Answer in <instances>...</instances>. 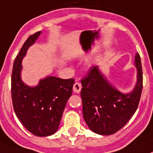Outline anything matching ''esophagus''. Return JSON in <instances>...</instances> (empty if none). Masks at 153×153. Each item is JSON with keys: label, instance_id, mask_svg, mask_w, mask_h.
<instances>
[{"label": "esophagus", "instance_id": "obj_1", "mask_svg": "<svg viewBox=\"0 0 153 153\" xmlns=\"http://www.w3.org/2000/svg\"><path fill=\"white\" fill-rule=\"evenodd\" d=\"M81 89H82V85L79 82H75L74 84V86H73V91L74 93H79L81 91Z\"/></svg>", "mask_w": 153, "mask_h": 153}]
</instances>
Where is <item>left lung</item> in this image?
Masks as SVG:
<instances>
[{"label":"left lung","instance_id":"left-lung-1","mask_svg":"<svg viewBox=\"0 0 153 153\" xmlns=\"http://www.w3.org/2000/svg\"><path fill=\"white\" fill-rule=\"evenodd\" d=\"M134 65L137 80L128 93L122 92L112 85L98 65L93 66L88 76L82 80L83 117L93 132L105 135L115 133L135 112L143 90V69L139 53L135 54Z\"/></svg>","mask_w":153,"mask_h":153}]
</instances>
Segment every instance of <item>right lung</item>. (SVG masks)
<instances>
[{
    "label": "right lung",
    "instance_id": "1",
    "mask_svg": "<svg viewBox=\"0 0 153 153\" xmlns=\"http://www.w3.org/2000/svg\"><path fill=\"white\" fill-rule=\"evenodd\" d=\"M41 34L38 31L30 35L16 57L11 75V98L14 112L22 125L33 135L44 137L57 132L75 80L47 76L36 86H29L22 81V60Z\"/></svg>",
    "mask_w": 153,
    "mask_h": 153
}]
</instances>
